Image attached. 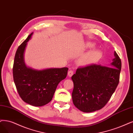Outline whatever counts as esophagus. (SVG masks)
<instances>
[{
	"mask_svg": "<svg viewBox=\"0 0 133 133\" xmlns=\"http://www.w3.org/2000/svg\"><path fill=\"white\" fill-rule=\"evenodd\" d=\"M73 75V71L72 70H70L68 72V76L69 77H71Z\"/></svg>",
	"mask_w": 133,
	"mask_h": 133,
	"instance_id": "esophagus-1",
	"label": "esophagus"
}]
</instances>
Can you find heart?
I'll return each mask as SVG.
<instances>
[{"mask_svg":"<svg viewBox=\"0 0 133 133\" xmlns=\"http://www.w3.org/2000/svg\"><path fill=\"white\" fill-rule=\"evenodd\" d=\"M95 47V44L94 43L88 42L85 44L84 46L85 49H92V50L83 54L78 58L77 61L78 65L80 66H87L99 61L102 56V53L99 49H94Z\"/></svg>","mask_w":133,"mask_h":133,"instance_id":"1","label":"heart"}]
</instances>
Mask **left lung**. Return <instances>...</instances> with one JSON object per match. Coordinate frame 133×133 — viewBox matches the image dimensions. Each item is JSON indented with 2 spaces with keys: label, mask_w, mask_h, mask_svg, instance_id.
I'll list each match as a JSON object with an SVG mask.
<instances>
[{
  "label": "left lung",
  "mask_w": 133,
  "mask_h": 133,
  "mask_svg": "<svg viewBox=\"0 0 133 133\" xmlns=\"http://www.w3.org/2000/svg\"><path fill=\"white\" fill-rule=\"evenodd\" d=\"M114 56L107 66L91 65L78 68L72 76L74 84L72 101L80 111L99 110L110 99L119 83L122 67L121 60L116 51Z\"/></svg>",
  "instance_id": "obj_1"
}]
</instances>
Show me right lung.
Wrapping results in <instances>:
<instances>
[{
	"label": "right lung",
	"instance_id": "add662e5",
	"mask_svg": "<svg viewBox=\"0 0 133 133\" xmlns=\"http://www.w3.org/2000/svg\"><path fill=\"white\" fill-rule=\"evenodd\" d=\"M33 32L19 45L16 52L13 66L15 84L22 100L34 106H42L51 101L56 88L65 79L68 68H49L37 70L28 67L24 61L27 43Z\"/></svg>",
	"mask_w": 133,
	"mask_h": 133
}]
</instances>
